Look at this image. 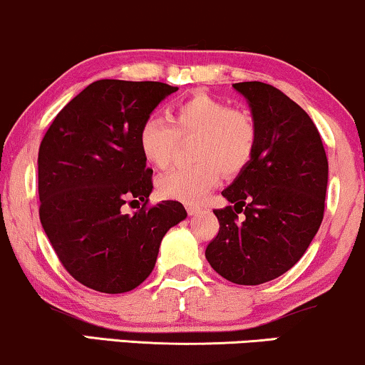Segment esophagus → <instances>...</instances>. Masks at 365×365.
I'll return each mask as SVG.
<instances>
[{
	"label": "esophagus",
	"instance_id": "obj_1",
	"mask_svg": "<svg viewBox=\"0 0 365 365\" xmlns=\"http://www.w3.org/2000/svg\"><path fill=\"white\" fill-rule=\"evenodd\" d=\"M187 212H188V215H198L202 212V207L200 205H190V204H188L187 205Z\"/></svg>",
	"mask_w": 365,
	"mask_h": 365
}]
</instances>
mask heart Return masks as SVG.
Instances as JSON below:
<instances>
[{
    "label": "heart",
    "mask_w": 365,
    "mask_h": 365,
    "mask_svg": "<svg viewBox=\"0 0 365 365\" xmlns=\"http://www.w3.org/2000/svg\"><path fill=\"white\" fill-rule=\"evenodd\" d=\"M168 119L153 114L143 121L138 133L141 155L155 168H167L178 140L195 138L192 156L198 163L163 175L158 182L163 197L198 204L217 187L220 172L237 175L255 155L257 129L252 118L212 96L197 94L175 104Z\"/></svg>",
    "instance_id": "heart-1"
}]
</instances>
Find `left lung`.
<instances>
[{"instance_id": "obj_1", "label": "left lung", "mask_w": 365, "mask_h": 365, "mask_svg": "<svg viewBox=\"0 0 365 365\" xmlns=\"http://www.w3.org/2000/svg\"><path fill=\"white\" fill-rule=\"evenodd\" d=\"M257 129L255 155L222 195L219 234L205 249L230 283L278 278L305 255L325 210L329 161L312 118L276 87L239 82Z\"/></svg>"}]
</instances>
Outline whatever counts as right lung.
<instances>
[{
    "label": "right lung",
    "instance_id": "obj_1",
    "mask_svg": "<svg viewBox=\"0 0 365 365\" xmlns=\"http://www.w3.org/2000/svg\"><path fill=\"white\" fill-rule=\"evenodd\" d=\"M178 87L103 79L76 96L50 124L38 150L40 222L60 262L87 288L126 293L153 271L170 227L187 212L180 202L148 207L153 190L138 133ZM128 200L143 202L124 215Z\"/></svg>",
    "mask_w": 365,
    "mask_h": 365
}]
</instances>
